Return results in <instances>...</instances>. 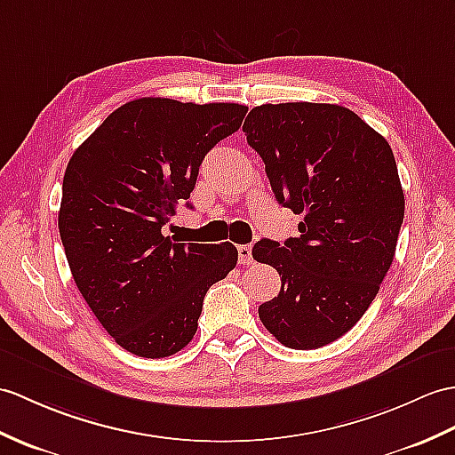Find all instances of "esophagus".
I'll use <instances>...</instances> for the list:
<instances>
[{
  "label": "esophagus",
  "instance_id": "esophagus-1",
  "mask_svg": "<svg viewBox=\"0 0 455 455\" xmlns=\"http://www.w3.org/2000/svg\"><path fill=\"white\" fill-rule=\"evenodd\" d=\"M238 261L242 263V266H250V263L253 261V258H251V246H248V244L238 246Z\"/></svg>",
  "mask_w": 455,
  "mask_h": 455
}]
</instances>
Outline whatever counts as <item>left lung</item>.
Segmentation results:
<instances>
[{"label": "left lung", "instance_id": "1", "mask_svg": "<svg viewBox=\"0 0 455 455\" xmlns=\"http://www.w3.org/2000/svg\"><path fill=\"white\" fill-rule=\"evenodd\" d=\"M242 132L277 202L304 215L299 238L253 244L281 275L259 320L284 347H323L363 318L394 261L405 197L392 147L339 104H261Z\"/></svg>", "mask_w": 455, "mask_h": 455}]
</instances>
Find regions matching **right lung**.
Segmentation results:
<instances>
[{
  "instance_id": "add662e5",
  "label": "right lung",
  "mask_w": 455,
  "mask_h": 455,
  "mask_svg": "<svg viewBox=\"0 0 455 455\" xmlns=\"http://www.w3.org/2000/svg\"><path fill=\"white\" fill-rule=\"evenodd\" d=\"M246 112L235 102L137 99L69 158L58 227L71 275L104 330L132 355L163 358L184 348L209 287L236 267L230 242H174L163 227L188 204L205 155Z\"/></svg>"
}]
</instances>
